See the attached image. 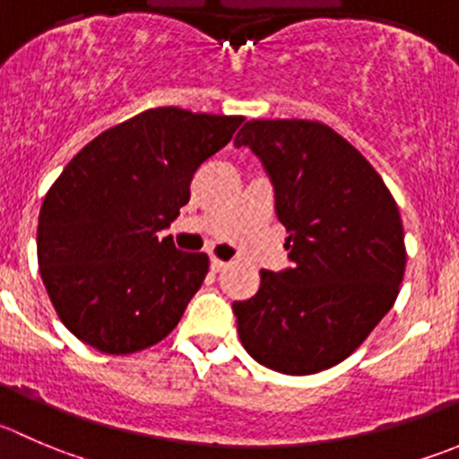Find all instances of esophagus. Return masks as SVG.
I'll list each match as a JSON object with an SVG mask.
<instances>
[{"mask_svg":"<svg viewBox=\"0 0 459 459\" xmlns=\"http://www.w3.org/2000/svg\"><path fill=\"white\" fill-rule=\"evenodd\" d=\"M226 266H229V262H224V260H220V257H211V269L215 271H224Z\"/></svg>","mask_w":459,"mask_h":459,"instance_id":"1","label":"esophagus"}]
</instances>
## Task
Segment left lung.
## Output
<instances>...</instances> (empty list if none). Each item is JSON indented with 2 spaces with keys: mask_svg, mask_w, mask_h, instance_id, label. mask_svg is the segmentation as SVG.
Here are the masks:
<instances>
[{
  "mask_svg": "<svg viewBox=\"0 0 459 459\" xmlns=\"http://www.w3.org/2000/svg\"><path fill=\"white\" fill-rule=\"evenodd\" d=\"M248 145L275 188L293 269L260 271V289L235 302L244 350L282 375L338 366L394 305L406 271L397 202L350 141L320 121H247Z\"/></svg>",
  "mask_w": 459,
  "mask_h": 459,
  "instance_id": "8db88e82",
  "label": "left lung"
}]
</instances>
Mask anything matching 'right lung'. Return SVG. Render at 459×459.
<instances>
[{
	"instance_id": "add662e5",
	"label": "right lung",
	"mask_w": 459,
	"mask_h": 459,
	"mask_svg": "<svg viewBox=\"0 0 459 459\" xmlns=\"http://www.w3.org/2000/svg\"><path fill=\"white\" fill-rule=\"evenodd\" d=\"M242 121L154 107L98 134L66 163L39 208L38 264L75 338L126 357L179 325L211 262L159 230L188 204L197 168Z\"/></svg>"
}]
</instances>
